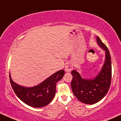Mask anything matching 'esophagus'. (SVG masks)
<instances>
[{
  "label": "esophagus",
  "instance_id": "34e87169",
  "mask_svg": "<svg viewBox=\"0 0 121 121\" xmlns=\"http://www.w3.org/2000/svg\"><path fill=\"white\" fill-rule=\"evenodd\" d=\"M73 69V65L71 63H68L67 65H66L65 68V71L66 72H70Z\"/></svg>",
  "mask_w": 121,
  "mask_h": 121
}]
</instances>
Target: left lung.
<instances>
[{"mask_svg": "<svg viewBox=\"0 0 121 121\" xmlns=\"http://www.w3.org/2000/svg\"><path fill=\"white\" fill-rule=\"evenodd\" d=\"M98 45L105 51V61L102 68L96 77L91 79L83 78L76 69L71 72V88L75 97L81 102L94 104L106 95L111 82V61L110 52L106 46L97 36Z\"/></svg>", "mask_w": 121, "mask_h": 121, "instance_id": "left-lung-1", "label": "left lung"}]
</instances>
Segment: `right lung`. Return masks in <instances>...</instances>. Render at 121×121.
I'll return each instance as SVG.
<instances>
[{"mask_svg": "<svg viewBox=\"0 0 121 121\" xmlns=\"http://www.w3.org/2000/svg\"><path fill=\"white\" fill-rule=\"evenodd\" d=\"M65 71L60 70L46 79L42 83L33 87H25L15 83L9 73L12 88L17 97L24 103L35 108H40L49 104L54 98L56 83L64 75Z\"/></svg>", "mask_w": 121, "mask_h": 121, "instance_id": "right-lung-1", "label": "right lung"}]
</instances>
